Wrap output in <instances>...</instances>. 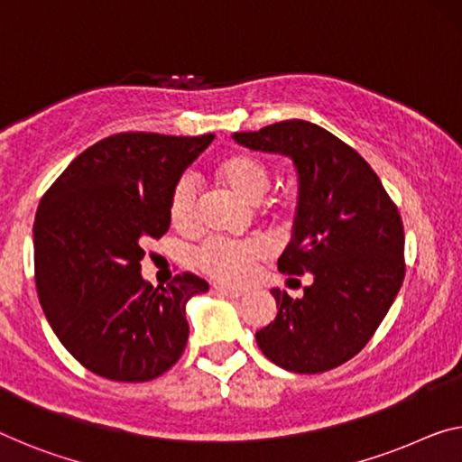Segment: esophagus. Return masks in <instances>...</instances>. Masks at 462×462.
Masks as SVG:
<instances>
[{"mask_svg":"<svg viewBox=\"0 0 462 462\" xmlns=\"http://www.w3.org/2000/svg\"><path fill=\"white\" fill-rule=\"evenodd\" d=\"M215 291H217L218 295L233 297V300H237V297L244 295V291H239V289H231V287H225V285H218V287H215Z\"/></svg>","mask_w":462,"mask_h":462,"instance_id":"obj_1","label":"esophagus"}]
</instances>
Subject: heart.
I'll return each mask as SVG.
<instances>
[{"label": "heart", "mask_w": 462, "mask_h": 462, "mask_svg": "<svg viewBox=\"0 0 462 462\" xmlns=\"http://www.w3.org/2000/svg\"><path fill=\"white\" fill-rule=\"evenodd\" d=\"M215 177L233 194L244 198L245 202H258L271 188L273 173L264 159L250 152H233L217 162ZM266 212L279 215V204H266ZM198 210H200V196H198L196 181L183 175L175 181L169 196V221L177 231L189 233L198 226ZM266 245L262 241H229L208 239L198 247L194 255L198 268L212 279L237 285L250 279L254 268L266 258Z\"/></svg>", "instance_id": "heart-1"}]
</instances>
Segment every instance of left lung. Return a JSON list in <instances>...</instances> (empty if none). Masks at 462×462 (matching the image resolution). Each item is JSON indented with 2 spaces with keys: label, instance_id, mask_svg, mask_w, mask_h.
<instances>
[{
  "label": "left lung",
  "instance_id": "8db88e82",
  "mask_svg": "<svg viewBox=\"0 0 462 462\" xmlns=\"http://www.w3.org/2000/svg\"><path fill=\"white\" fill-rule=\"evenodd\" d=\"M233 138L293 159L300 202L279 271L314 276L301 300L273 289L279 311L255 332L258 346L289 372L335 370L370 343L399 295L407 271L399 208L365 159L320 125L287 119Z\"/></svg>",
  "mask_w": 462,
  "mask_h": 462
}]
</instances>
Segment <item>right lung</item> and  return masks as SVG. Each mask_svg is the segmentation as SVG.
I'll return each mask as SVG.
<instances>
[{
  "label": "right lung",
  "mask_w": 462,
  "mask_h": 462,
  "mask_svg": "<svg viewBox=\"0 0 462 462\" xmlns=\"http://www.w3.org/2000/svg\"><path fill=\"white\" fill-rule=\"evenodd\" d=\"M212 140L113 134L78 154L41 198L32 229L41 308L61 345L101 378L154 380L186 349V303L208 282L183 273L152 287L140 260L146 241L169 229L175 181Z\"/></svg>",
  "instance_id": "right-lung-1"
}]
</instances>
